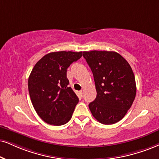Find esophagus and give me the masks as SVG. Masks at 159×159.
Returning <instances> with one entry per match:
<instances>
[{"label": "esophagus", "mask_w": 159, "mask_h": 159, "mask_svg": "<svg viewBox=\"0 0 159 159\" xmlns=\"http://www.w3.org/2000/svg\"><path fill=\"white\" fill-rule=\"evenodd\" d=\"M80 94H81L82 96L83 95V91H80Z\"/></svg>", "instance_id": "1"}]
</instances>
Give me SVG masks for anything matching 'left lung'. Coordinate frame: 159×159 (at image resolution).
<instances>
[{
	"label": "left lung",
	"mask_w": 159,
	"mask_h": 159,
	"mask_svg": "<svg viewBox=\"0 0 159 159\" xmlns=\"http://www.w3.org/2000/svg\"><path fill=\"white\" fill-rule=\"evenodd\" d=\"M93 73L97 97L89 105L93 116L104 125L118 122L126 114L136 93L130 64L115 52H83Z\"/></svg>",
	"instance_id": "obj_1"
}]
</instances>
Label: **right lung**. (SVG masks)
<instances>
[{"label": "right lung", "instance_id": "obj_1", "mask_svg": "<svg viewBox=\"0 0 159 159\" xmlns=\"http://www.w3.org/2000/svg\"><path fill=\"white\" fill-rule=\"evenodd\" d=\"M83 52L48 53L35 64L29 75L28 88L33 107L47 124L62 125L71 118L77 96L68 87L67 69Z\"/></svg>", "mask_w": 159, "mask_h": 159}]
</instances>
